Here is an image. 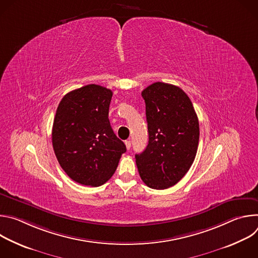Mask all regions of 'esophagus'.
<instances>
[{"label":"esophagus","mask_w":258,"mask_h":258,"mask_svg":"<svg viewBox=\"0 0 258 258\" xmlns=\"http://www.w3.org/2000/svg\"><path fill=\"white\" fill-rule=\"evenodd\" d=\"M124 143H125V146H126V149L130 150V149H131V141H130V140H126Z\"/></svg>","instance_id":"obj_1"}]
</instances>
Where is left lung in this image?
Listing matches in <instances>:
<instances>
[{
    "instance_id": "8db88e82",
    "label": "left lung",
    "mask_w": 258,
    "mask_h": 258,
    "mask_svg": "<svg viewBox=\"0 0 258 258\" xmlns=\"http://www.w3.org/2000/svg\"><path fill=\"white\" fill-rule=\"evenodd\" d=\"M142 97L149 142L136 154V163L147 186L164 190L178 182L193 164L199 121L190 98L176 86L157 82L147 87Z\"/></svg>"
}]
</instances>
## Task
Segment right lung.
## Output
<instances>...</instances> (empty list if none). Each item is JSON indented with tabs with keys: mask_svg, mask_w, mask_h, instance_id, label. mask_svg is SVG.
<instances>
[{
	"mask_svg": "<svg viewBox=\"0 0 258 258\" xmlns=\"http://www.w3.org/2000/svg\"><path fill=\"white\" fill-rule=\"evenodd\" d=\"M111 98V90L88 85L67 93L58 105L52 130L54 152L66 174L81 185H103L126 151L108 118Z\"/></svg>",
	"mask_w": 258,
	"mask_h": 258,
	"instance_id": "add662e5",
	"label": "right lung"
}]
</instances>
